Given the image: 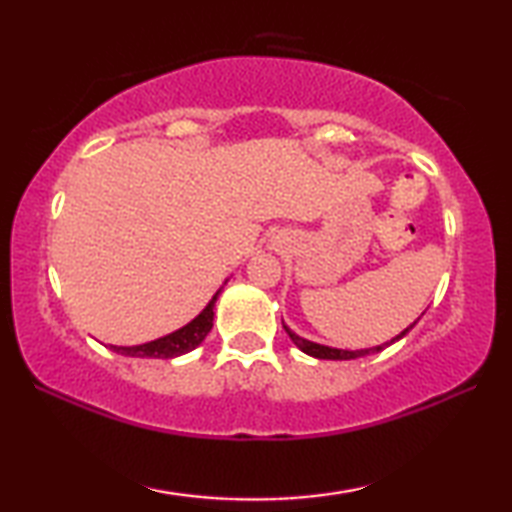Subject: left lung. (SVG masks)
<instances>
[{
    "mask_svg": "<svg viewBox=\"0 0 512 512\" xmlns=\"http://www.w3.org/2000/svg\"><path fill=\"white\" fill-rule=\"evenodd\" d=\"M420 320V318H418ZM418 320H415V323H418ZM413 323V325H415ZM284 325V323H282ZM413 325H409L404 329V332H400L395 336V339H391V343H395V341H400L402 336H406L413 329ZM284 329H287V334H289V339L298 345V348L305 352V354H309V357H316V359H332V361H348V359H359V357H366V354H375V352H381L384 348H388V345L391 343H384V345H375V348H366V350H339V348H327V345H320V343H314V341H307V339H302V336H298L296 332H291V329L284 325Z\"/></svg>",
    "mask_w": 512,
    "mask_h": 512,
    "instance_id": "1",
    "label": "left lung"
}]
</instances>
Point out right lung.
Instances as JSON below:
<instances>
[{
	"label": "right lung",
	"instance_id": "add662e5",
	"mask_svg": "<svg viewBox=\"0 0 512 512\" xmlns=\"http://www.w3.org/2000/svg\"><path fill=\"white\" fill-rule=\"evenodd\" d=\"M221 289L214 293L212 300L207 302V307L198 314L192 323H187L185 327L176 329L162 339H155L142 345H131V348H117V345H110L117 354H124V357H140V359H173L180 357V354L192 352L194 348L203 343V339L210 334L212 329V320H214V302L219 298Z\"/></svg>",
	"mask_w": 512,
	"mask_h": 512
}]
</instances>
